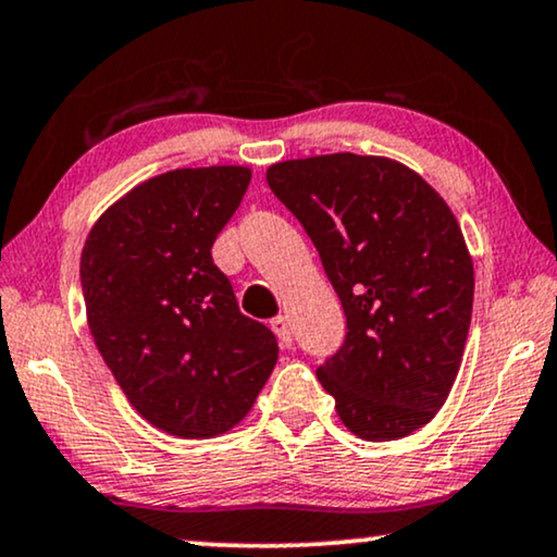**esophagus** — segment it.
I'll use <instances>...</instances> for the list:
<instances>
[{
	"label": "esophagus",
	"mask_w": 557,
	"mask_h": 557,
	"mask_svg": "<svg viewBox=\"0 0 557 557\" xmlns=\"http://www.w3.org/2000/svg\"><path fill=\"white\" fill-rule=\"evenodd\" d=\"M270 325H272L274 336H277V341H280V346L290 348V346H293V333H290V323H287V318L277 315Z\"/></svg>",
	"instance_id": "34e87169"
}]
</instances>
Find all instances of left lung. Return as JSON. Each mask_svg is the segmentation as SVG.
Masks as SVG:
<instances>
[{
  "label": "left lung",
  "mask_w": 557,
  "mask_h": 557,
  "mask_svg": "<svg viewBox=\"0 0 557 557\" xmlns=\"http://www.w3.org/2000/svg\"><path fill=\"white\" fill-rule=\"evenodd\" d=\"M267 183L306 228L346 313L318 380L364 441H397L448 399L473 306V262L441 193L403 162L333 152L274 162Z\"/></svg>",
  "instance_id": "obj_1"
}]
</instances>
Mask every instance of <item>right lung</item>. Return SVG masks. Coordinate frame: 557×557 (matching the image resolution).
Returning <instances> with one entry per match:
<instances>
[{
	"mask_svg": "<svg viewBox=\"0 0 557 557\" xmlns=\"http://www.w3.org/2000/svg\"><path fill=\"white\" fill-rule=\"evenodd\" d=\"M251 170L177 168L109 206L81 251L96 348L132 407L177 438L247 418L277 364V338L236 306L211 247Z\"/></svg>",
	"mask_w": 557,
	"mask_h": 557,
	"instance_id": "right-lung-1",
	"label": "right lung"
}]
</instances>
